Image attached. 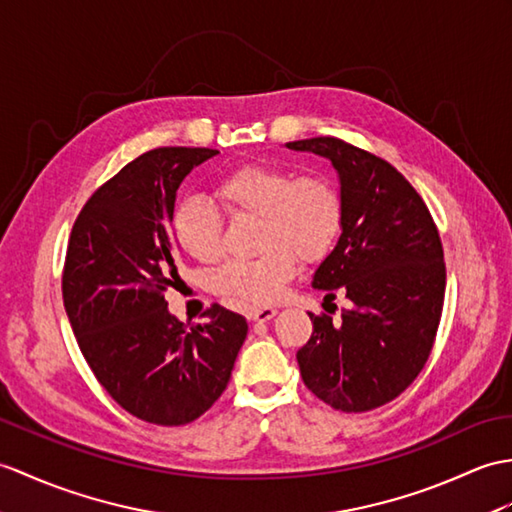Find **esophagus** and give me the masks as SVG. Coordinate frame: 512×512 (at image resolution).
Instances as JSON below:
<instances>
[{
  "mask_svg": "<svg viewBox=\"0 0 512 512\" xmlns=\"http://www.w3.org/2000/svg\"><path fill=\"white\" fill-rule=\"evenodd\" d=\"M246 316L248 320H253V323H268V320L277 316V310L275 307H255V310H248Z\"/></svg>",
  "mask_w": 512,
  "mask_h": 512,
  "instance_id": "esophagus-1",
  "label": "esophagus"
}]
</instances>
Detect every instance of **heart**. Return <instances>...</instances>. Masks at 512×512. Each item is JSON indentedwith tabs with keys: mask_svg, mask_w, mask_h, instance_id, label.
Returning a JSON list of instances; mask_svg holds the SVG:
<instances>
[{
	"mask_svg": "<svg viewBox=\"0 0 512 512\" xmlns=\"http://www.w3.org/2000/svg\"><path fill=\"white\" fill-rule=\"evenodd\" d=\"M229 213L259 220L255 259H233L211 275V290L242 305L277 301L296 272V255L318 261L334 248L342 229V200L334 183L318 174L294 176L264 163H242L213 183ZM170 229L178 248L196 261H211L220 248V213L198 196L181 198Z\"/></svg>",
	"mask_w": 512,
	"mask_h": 512,
	"instance_id": "1",
	"label": "heart"
}]
</instances>
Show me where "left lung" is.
I'll list each match as a JSON object with an SVG mask.
<instances>
[{
  "label": "left lung",
  "mask_w": 512,
  "mask_h": 512,
  "mask_svg": "<svg viewBox=\"0 0 512 512\" xmlns=\"http://www.w3.org/2000/svg\"><path fill=\"white\" fill-rule=\"evenodd\" d=\"M285 148L314 152L338 172L342 233L312 285L340 288L351 301L338 323L310 314L312 338L296 353L301 377L336 410L379 408L430 358L445 301L441 237L417 189L388 161L336 137Z\"/></svg>",
  "instance_id": "left-lung-1"
}]
</instances>
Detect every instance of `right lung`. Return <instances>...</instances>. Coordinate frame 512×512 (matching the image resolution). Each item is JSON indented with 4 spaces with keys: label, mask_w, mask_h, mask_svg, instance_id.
I'll return each mask as SVG.
<instances>
[{
    "label": "right lung",
    "mask_w": 512,
    "mask_h": 512,
    "mask_svg": "<svg viewBox=\"0 0 512 512\" xmlns=\"http://www.w3.org/2000/svg\"><path fill=\"white\" fill-rule=\"evenodd\" d=\"M211 148L144 152L95 192L71 229L63 303L78 347L104 390L154 425H185L227 388L246 318L211 305L185 325L163 292L174 285L170 216L176 189Z\"/></svg>",
    "instance_id": "obj_1"
}]
</instances>
